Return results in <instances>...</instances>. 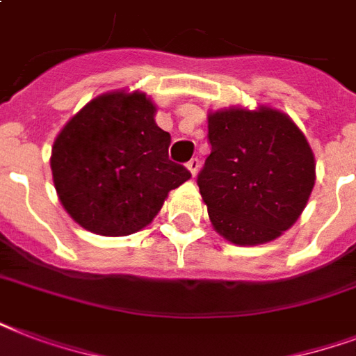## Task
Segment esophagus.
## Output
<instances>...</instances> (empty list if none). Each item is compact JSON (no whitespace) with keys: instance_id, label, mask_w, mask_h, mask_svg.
<instances>
[{"instance_id":"34e87169","label":"esophagus","mask_w":356,"mask_h":356,"mask_svg":"<svg viewBox=\"0 0 356 356\" xmlns=\"http://www.w3.org/2000/svg\"><path fill=\"white\" fill-rule=\"evenodd\" d=\"M186 168H188V172L192 173V177H195V175H197V170H200V161H197V159H192V161H188Z\"/></svg>"}]
</instances>
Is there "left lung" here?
<instances>
[{
    "label": "left lung",
    "instance_id": "8db88e82",
    "mask_svg": "<svg viewBox=\"0 0 356 356\" xmlns=\"http://www.w3.org/2000/svg\"><path fill=\"white\" fill-rule=\"evenodd\" d=\"M211 155L197 175L214 231L236 245L273 242L298 222L316 183L309 140L279 108L211 111Z\"/></svg>",
    "mask_w": 356,
    "mask_h": 356
}]
</instances>
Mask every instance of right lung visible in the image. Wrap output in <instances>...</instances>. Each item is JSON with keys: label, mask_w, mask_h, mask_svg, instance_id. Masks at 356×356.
I'll return each instance as SVG.
<instances>
[{"label": "right lung", "mask_w": 356, "mask_h": 356, "mask_svg": "<svg viewBox=\"0 0 356 356\" xmlns=\"http://www.w3.org/2000/svg\"><path fill=\"white\" fill-rule=\"evenodd\" d=\"M155 114L145 92H105L60 129L49 159L53 184L83 229L102 236L138 233L192 177L168 159L172 136Z\"/></svg>", "instance_id": "right-lung-1"}]
</instances>
